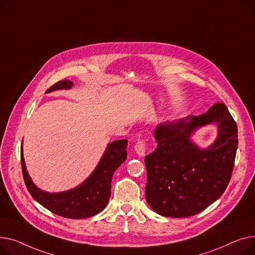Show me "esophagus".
Segmentation results:
<instances>
[{
  "mask_svg": "<svg viewBox=\"0 0 255 255\" xmlns=\"http://www.w3.org/2000/svg\"><path fill=\"white\" fill-rule=\"evenodd\" d=\"M146 148H147L146 141H145V140H140L136 145H134V151L137 152V154H138V155L143 156V155L145 154Z\"/></svg>",
  "mask_w": 255,
  "mask_h": 255,
  "instance_id": "obj_1",
  "label": "esophagus"
}]
</instances>
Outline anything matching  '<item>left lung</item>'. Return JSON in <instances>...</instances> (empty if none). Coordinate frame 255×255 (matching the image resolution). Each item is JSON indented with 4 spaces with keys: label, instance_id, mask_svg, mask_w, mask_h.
Masks as SVG:
<instances>
[{
    "label": "left lung",
    "instance_id": "8db88e82",
    "mask_svg": "<svg viewBox=\"0 0 255 255\" xmlns=\"http://www.w3.org/2000/svg\"><path fill=\"white\" fill-rule=\"evenodd\" d=\"M188 118L159 125L154 132L157 147L145 156L146 201L166 217L205 210L226 190L235 166L238 128L226 105L216 103L206 113ZM212 122L219 127L218 139L202 151L191 142V132Z\"/></svg>",
    "mask_w": 255,
    "mask_h": 255
}]
</instances>
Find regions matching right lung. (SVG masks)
I'll return each instance as SVG.
<instances>
[{
  "label": "right lung",
  "mask_w": 255,
  "mask_h": 255,
  "mask_svg": "<svg viewBox=\"0 0 255 255\" xmlns=\"http://www.w3.org/2000/svg\"><path fill=\"white\" fill-rule=\"evenodd\" d=\"M72 86V81L61 80L49 87L46 93L56 89H68ZM127 146L128 140H117L110 143L96 170L81 185L58 193L42 191L33 183L25 169L21 147L20 161L25 186L39 204L58 216L71 219L92 217L103 211L108 204L111 196L112 176L115 170L127 159Z\"/></svg>",
  "instance_id": "1"
}]
</instances>
